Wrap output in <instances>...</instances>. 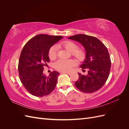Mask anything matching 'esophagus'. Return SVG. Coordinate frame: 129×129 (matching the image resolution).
Wrapping results in <instances>:
<instances>
[{
  "label": "esophagus",
  "mask_w": 129,
  "mask_h": 129,
  "mask_svg": "<svg viewBox=\"0 0 129 129\" xmlns=\"http://www.w3.org/2000/svg\"><path fill=\"white\" fill-rule=\"evenodd\" d=\"M63 73H65L66 74H67V75H71V72H63Z\"/></svg>",
  "instance_id": "esophagus-1"
}]
</instances>
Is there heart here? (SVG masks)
I'll return each mask as SVG.
<instances>
[{"label":"heart","instance_id":"obj_1","mask_svg":"<svg viewBox=\"0 0 129 129\" xmlns=\"http://www.w3.org/2000/svg\"><path fill=\"white\" fill-rule=\"evenodd\" d=\"M58 47H63L68 51L71 52L72 55L80 61H83L85 59L87 56V52L83 48H77V45L72 41H64L58 45ZM48 57L50 60H54L57 57V49L55 46L50 47L48 51ZM76 61L73 59L57 60L55 64L54 67L58 71L69 72L73 67L75 66Z\"/></svg>","mask_w":129,"mask_h":129}]
</instances>
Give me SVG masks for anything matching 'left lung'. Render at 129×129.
<instances>
[{
	"label": "left lung",
	"instance_id": "8db88e82",
	"mask_svg": "<svg viewBox=\"0 0 129 129\" xmlns=\"http://www.w3.org/2000/svg\"><path fill=\"white\" fill-rule=\"evenodd\" d=\"M68 39L80 42L87 52L85 60L80 67L88 70L87 75L79 74L75 83L76 87L85 93H92L102 88L110 74L111 60L107 48L96 37L85 34H76Z\"/></svg>",
	"mask_w": 129,
	"mask_h": 129
}]
</instances>
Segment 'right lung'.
Returning <instances> with one entry per match:
<instances>
[{
    "label": "right lung",
    "instance_id": "right-lung-1",
    "mask_svg": "<svg viewBox=\"0 0 129 129\" xmlns=\"http://www.w3.org/2000/svg\"><path fill=\"white\" fill-rule=\"evenodd\" d=\"M61 36L39 34L27 42L23 47L19 57V78L25 88L37 97L49 95L55 89L60 73L53 71L47 76L44 68L49 61L48 51Z\"/></svg>",
    "mask_w": 129,
    "mask_h": 129
}]
</instances>
